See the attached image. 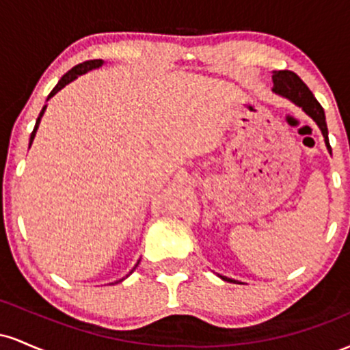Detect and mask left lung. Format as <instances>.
I'll list each match as a JSON object with an SVG mask.
<instances>
[{"instance_id":"1","label":"left lung","mask_w":350,"mask_h":350,"mask_svg":"<svg viewBox=\"0 0 350 350\" xmlns=\"http://www.w3.org/2000/svg\"><path fill=\"white\" fill-rule=\"evenodd\" d=\"M273 90L276 94L283 95V97L290 98L291 102H295L296 105L303 108L306 113L311 116L312 120L317 123V126L321 128L324 136V142H326L327 150L331 151V144H329L327 138V124H326V116H324V110L321 107V103L317 102L312 92L309 90L306 83L301 80L295 72L291 70H278L273 72ZM222 280L226 281H234L227 276H222Z\"/></svg>"}]
</instances>
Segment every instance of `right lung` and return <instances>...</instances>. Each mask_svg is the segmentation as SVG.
Here are the masks:
<instances>
[{
    "label": "right lung",
    "mask_w": 350,
    "mask_h": 350,
    "mask_svg": "<svg viewBox=\"0 0 350 350\" xmlns=\"http://www.w3.org/2000/svg\"><path fill=\"white\" fill-rule=\"evenodd\" d=\"M102 64H103V60H102V59H94V60H87V62H82V64H79V66L72 67V69H70L69 72H67L66 75H62V79L59 80V83H57V85H55L54 88H52V92H51V94H49V97H47V100H49L51 97H54V95L57 94V92L60 90V88H64V87H66L67 83L72 82V80H75V79H77L79 75L85 74L87 70L97 69V67L102 66ZM44 111H46V107L42 108V110H41V113H39V116H38V120H36V126H34L33 133H31L29 146H31V143H33V139H34V136H36V131H38V126H39V123H41V118H42Z\"/></svg>",
    "instance_id": "obj_1"
}]
</instances>
